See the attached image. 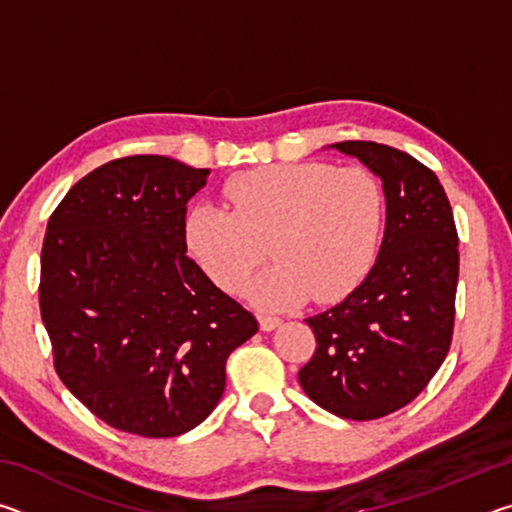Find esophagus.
<instances>
[{"instance_id": "obj_1", "label": "esophagus", "mask_w": 512, "mask_h": 512, "mask_svg": "<svg viewBox=\"0 0 512 512\" xmlns=\"http://www.w3.org/2000/svg\"><path fill=\"white\" fill-rule=\"evenodd\" d=\"M257 320H259V327H262V332H273L275 327L282 325V320L275 316H257Z\"/></svg>"}]
</instances>
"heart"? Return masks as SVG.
<instances>
[{"label":"heart","mask_w":512,"mask_h":512,"mask_svg":"<svg viewBox=\"0 0 512 512\" xmlns=\"http://www.w3.org/2000/svg\"><path fill=\"white\" fill-rule=\"evenodd\" d=\"M232 212L198 203L185 216L187 253L223 291H237L266 255L277 262L244 289L257 307L334 302L357 289L377 257L384 192L361 167L271 164L230 178Z\"/></svg>","instance_id":"1"}]
</instances>
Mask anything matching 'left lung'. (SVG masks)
Masks as SVG:
<instances>
[{
	"label": "left lung",
	"instance_id": "left-lung-1",
	"mask_svg": "<svg viewBox=\"0 0 512 512\" xmlns=\"http://www.w3.org/2000/svg\"><path fill=\"white\" fill-rule=\"evenodd\" d=\"M381 180L386 228L370 273L348 298L307 318L318 348L302 391L345 420H377L420 395L454 329L458 237L436 173L377 142H336Z\"/></svg>",
	"mask_w": 512,
	"mask_h": 512
}]
</instances>
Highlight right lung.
Masks as SVG:
<instances>
[{"label": "right lung", "instance_id": "right-lung-1", "mask_svg": "<svg viewBox=\"0 0 512 512\" xmlns=\"http://www.w3.org/2000/svg\"><path fill=\"white\" fill-rule=\"evenodd\" d=\"M207 176L164 155L112 160L47 223L40 314L56 372L119 431L173 438L198 427L221 400L230 352L259 329L187 257V203Z\"/></svg>", "mask_w": 512, "mask_h": 512}]
</instances>
